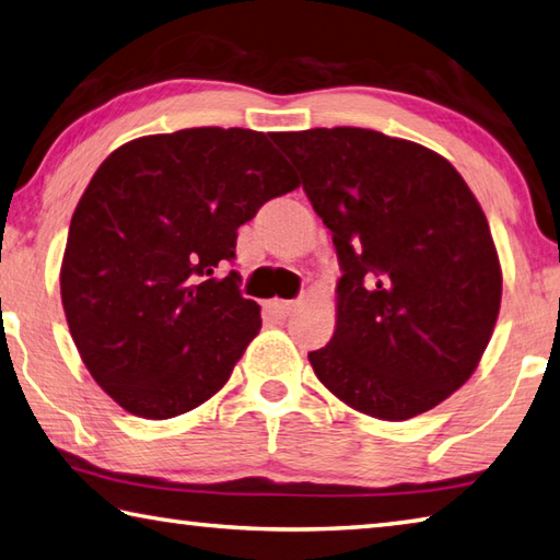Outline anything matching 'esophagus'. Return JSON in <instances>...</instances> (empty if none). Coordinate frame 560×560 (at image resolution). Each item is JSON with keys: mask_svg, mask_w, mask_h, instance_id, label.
Segmentation results:
<instances>
[{"mask_svg": "<svg viewBox=\"0 0 560 560\" xmlns=\"http://www.w3.org/2000/svg\"><path fill=\"white\" fill-rule=\"evenodd\" d=\"M267 313H271L273 318H289V315L296 311V301H281V299H271L264 303Z\"/></svg>", "mask_w": 560, "mask_h": 560, "instance_id": "34e87169", "label": "esophagus"}]
</instances>
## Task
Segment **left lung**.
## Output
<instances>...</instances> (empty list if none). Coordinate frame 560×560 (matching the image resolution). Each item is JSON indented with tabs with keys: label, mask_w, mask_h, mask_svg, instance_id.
<instances>
[{
	"label": "left lung",
	"mask_w": 560,
	"mask_h": 560,
	"mask_svg": "<svg viewBox=\"0 0 560 560\" xmlns=\"http://www.w3.org/2000/svg\"><path fill=\"white\" fill-rule=\"evenodd\" d=\"M332 232L335 332L308 352L354 411L406 421L470 380L492 338L502 267L480 202L448 159L360 127L277 131Z\"/></svg>",
	"instance_id": "1"
}]
</instances>
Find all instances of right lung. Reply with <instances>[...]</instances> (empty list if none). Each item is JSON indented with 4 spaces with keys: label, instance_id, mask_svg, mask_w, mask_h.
Here are the masks:
<instances>
[{
    "label": "right lung",
    "instance_id": "obj_1",
    "mask_svg": "<svg viewBox=\"0 0 560 560\" xmlns=\"http://www.w3.org/2000/svg\"><path fill=\"white\" fill-rule=\"evenodd\" d=\"M252 129L196 127L127 141L80 198L60 299L88 372L121 409L164 421L206 404L261 328L230 271L237 228L299 188Z\"/></svg>",
    "mask_w": 560,
    "mask_h": 560
}]
</instances>
